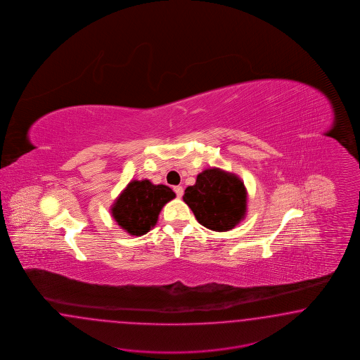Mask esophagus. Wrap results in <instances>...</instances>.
Instances as JSON below:
<instances>
[{
    "instance_id": "esophagus-1",
    "label": "esophagus",
    "mask_w": 360,
    "mask_h": 360,
    "mask_svg": "<svg viewBox=\"0 0 360 360\" xmlns=\"http://www.w3.org/2000/svg\"><path fill=\"white\" fill-rule=\"evenodd\" d=\"M174 191L178 198H182V195H184V187L182 186H175Z\"/></svg>"
}]
</instances>
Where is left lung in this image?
Here are the masks:
<instances>
[{
	"instance_id": "left-lung-1",
	"label": "left lung",
	"mask_w": 360,
	"mask_h": 360,
	"mask_svg": "<svg viewBox=\"0 0 360 360\" xmlns=\"http://www.w3.org/2000/svg\"><path fill=\"white\" fill-rule=\"evenodd\" d=\"M184 200L203 227L217 232L236 227L247 214L244 182L219 167L199 173L195 185L186 188Z\"/></svg>"
}]
</instances>
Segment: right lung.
<instances>
[{"instance_id":"add662e5","label":"right lung","mask_w":360,"mask_h":360,"mask_svg":"<svg viewBox=\"0 0 360 360\" xmlns=\"http://www.w3.org/2000/svg\"><path fill=\"white\" fill-rule=\"evenodd\" d=\"M175 193L167 186L153 185L149 179L131 181L116 198L110 214L131 236H141L157 224L158 215Z\"/></svg>"}]
</instances>
